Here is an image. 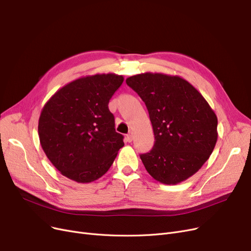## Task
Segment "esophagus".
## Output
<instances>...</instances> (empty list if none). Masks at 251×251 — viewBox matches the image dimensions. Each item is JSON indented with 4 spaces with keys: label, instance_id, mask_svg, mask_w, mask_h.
Returning <instances> with one entry per match:
<instances>
[{
    "label": "esophagus",
    "instance_id": "34e87169",
    "mask_svg": "<svg viewBox=\"0 0 251 251\" xmlns=\"http://www.w3.org/2000/svg\"><path fill=\"white\" fill-rule=\"evenodd\" d=\"M126 139L127 142H132V141H133V132H132V131H129V132L126 134Z\"/></svg>",
    "mask_w": 251,
    "mask_h": 251
}]
</instances>
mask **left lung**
Masks as SVG:
<instances>
[{
	"instance_id": "8db88e82",
	"label": "left lung",
	"mask_w": 251,
	"mask_h": 251,
	"mask_svg": "<svg viewBox=\"0 0 251 251\" xmlns=\"http://www.w3.org/2000/svg\"><path fill=\"white\" fill-rule=\"evenodd\" d=\"M126 84L145 103L154 133V145L140 154L157 181L177 184L197 173L217 141V117L204 97L179 76L144 73Z\"/></svg>"
}]
</instances>
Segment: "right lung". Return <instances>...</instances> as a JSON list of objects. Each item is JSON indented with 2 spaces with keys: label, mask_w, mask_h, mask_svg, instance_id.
Masks as SVG:
<instances>
[{
  "label": "right lung",
  "mask_w": 251,
  "mask_h": 251,
  "mask_svg": "<svg viewBox=\"0 0 251 251\" xmlns=\"http://www.w3.org/2000/svg\"><path fill=\"white\" fill-rule=\"evenodd\" d=\"M123 82L122 75L111 73L79 78L58 89L43 107L40 143L69 179L87 183L102 177L125 145L108 108Z\"/></svg>",
  "instance_id": "1"
}]
</instances>
